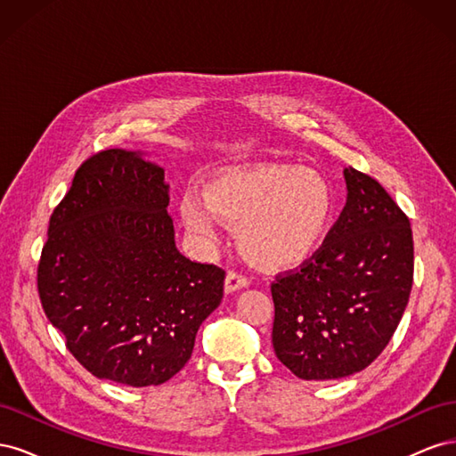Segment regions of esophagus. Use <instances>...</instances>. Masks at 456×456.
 Returning <instances> with one entry per match:
<instances>
[{"label":"esophagus","mask_w":456,"mask_h":456,"mask_svg":"<svg viewBox=\"0 0 456 456\" xmlns=\"http://www.w3.org/2000/svg\"><path fill=\"white\" fill-rule=\"evenodd\" d=\"M249 285V280L245 278V275L238 273V272H228L226 280H224V291L226 293H236L240 289H245Z\"/></svg>","instance_id":"34e87169"}]
</instances>
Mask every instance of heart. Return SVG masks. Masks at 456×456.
I'll return each mask as SVG.
<instances>
[{
    "instance_id": "1",
    "label": "heart",
    "mask_w": 456,
    "mask_h": 456,
    "mask_svg": "<svg viewBox=\"0 0 456 456\" xmlns=\"http://www.w3.org/2000/svg\"><path fill=\"white\" fill-rule=\"evenodd\" d=\"M203 200L186 196L181 216L207 249L220 241V221L238 226L241 251L256 265L283 270L305 262L322 245L335 213V191L314 169L262 163L218 175Z\"/></svg>"
}]
</instances>
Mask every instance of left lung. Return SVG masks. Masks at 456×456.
<instances>
[{
    "mask_svg": "<svg viewBox=\"0 0 456 456\" xmlns=\"http://www.w3.org/2000/svg\"><path fill=\"white\" fill-rule=\"evenodd\" d=\"M346 205L306 265L272 283V344L305 380H337L377 360L412 287L409 218L375 178L344 169Z\"/></svg>",
    "mask_w": 456,
    "mask_h": 456,
    "instance_id": "left-lung-1",
    "label": "left lung"
}]
</instances>
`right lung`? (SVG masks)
<instances>
[{"instance_id":"right-lung-1","label":"right lung","mask_w":456,"mask_h":456,"mask_svg":"<svg viewBox=\"0 0 456 456\" xmlns=\"http://www.w3.org/2000/svg\"><path fill=\"white\" fill-rule=\"evenodd\" d=\"M169 184L144 151H99L53 211L37 266L41 306L91 375L142 388L190 360L223 300L224 270L175 243Z\"/></svg>"}]
</instances>
